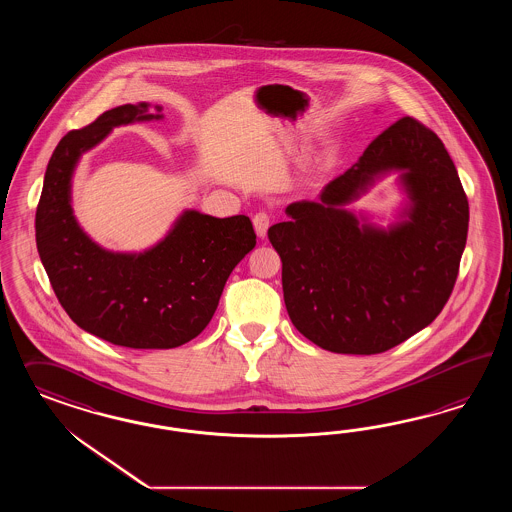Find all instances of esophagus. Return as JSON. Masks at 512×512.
I'll list each match as a JSON object with an SVG mask.
<instances>
[{"label": "esophagus", "mask_w": 512, "mask_h": 512, "mask_svg": "<svg viewBox=\"0 0 512 512\" xmlns=\"http://www.w3.org/2000/svg\"><path fill=\"white\" fill-rule=\"evenodd\" d=\"M270 223H272V217H270V214H266V212H257L253 216V227H255V233H257L259 238L266 236Z\"/></svg>", "instance_id": "esophagus-1"}]
</instances>
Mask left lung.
Instances as JSON below:
<instances>
[{"label": "left lung", "instance_id": "left-lung-1", "mask_svg": "<svg viewBox=\"0 0 512 512\" xmlns=\"http://www.w3.org/2000/svg\"><path fill=\"white\" fill-rule=\"evenodd\" d=\"M390 170L403 172L408 216L388 232L342 210ZM268 238L281 257L285 308L300 334L341 355H377L430 325L458 278L469 204L445 144L405 116L319 202H293Z\"/></svg>", "mask_w": 512, "mask_h": 512}]
</instances>
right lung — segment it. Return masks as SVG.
I'll list each match as a JSON object with an SVG mask.
<instances>
[{"mask_svg":"<svg viewBox=\"0 0 512 512\" xmlns=\"http://www.w3.org/2000/svg\"><path fill=\"white\" fill-rule=\"evenodd\" d=\"M161 110V107H157ZM157 120L148 105H122L69 131L48 161L35 214L41 263L63 310L82 330L131 349H172L210 323L234 266L257 244L248 216L187 210L144 253L99 248L71 210V178L80 155L112 127Z\"/></svg>","mask_w":512,"mask_h":512,"instance_id":"1","label":"right lung"}]
</instances>
